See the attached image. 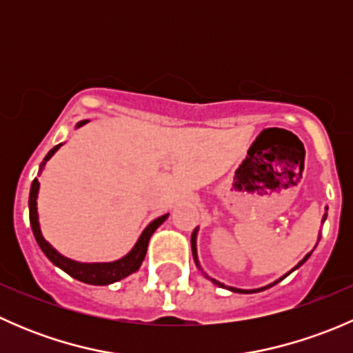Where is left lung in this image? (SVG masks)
Segmentation results:
<instances>
[{"instance_id":"obj_1","label":"left lung","mask_w":353,"mask_h":353,"mask_svg":"<svg viewBox=\"0 0 353 353\" xmlns=\"http://www.w3.org/2000/svg\"><path fill=\"white\" fill-rule=\"evenodd\" d=\"M326 210H328V208H326ZM326 215H328V213H325V216H323V222H325V220H326ZM196 236H198V227H196V229L193 230V234H191V249H193V258H194V263H196V266H198V268L201 270V266H199V261H198V252H196ZM309 256H311V252H307V254L304 256V259H302V261H299V265H297V266H294V268H292L290 272L285 273V275H283V276H280V279H279V280H275V282H273V283H270V285H266V287H261V288H252V290H243V288H236V287H225V285H223V283H220L219 280H215V279H212V276H208V275H206V273H203V275H205L206 279H210V280H212V282L215 283V285H219V287H223V288H229V290H232V292H237V294H256V292L266 290V288L273 287V285H275V283L282 282V280L285 279V276L290 275V273L294 272V270H297L299 266H301V265H304V263L307 261V258H309ZM201 272H203V270H201Z\"/></svg>"}]
</instances>
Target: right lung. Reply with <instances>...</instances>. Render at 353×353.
Wrapping results in <instances>:
<instances>
[{
  "mask_svg": "<svg viewBox=\"0 0 353 353\" xmlns=\"http://www.w3.org/2000/svg\"><path fill=\"white\" fill-rule=\"evenodd\" d=\"M85 123H87V121H80V123L77 124V128L83 126ZM59 147H61V143L56 145L54 148H51L49 154L44 157L41 167H39V176H41L42 170H44L46 162H48V160L58 152ZM37 194H39V181L37 177H35V179L32 181L30 196H28V215H30L32 232H34V237L35 241H37L39 248L42 249V252H44L46 256H48V259L52 263V265L61 268L63 272H66L68 275L73 276V279L80 280V282L83 283H88V285H109V283H114L117 282V280L126 279L128 275L137 272V270L141 266V263H143L145 254H147L148 241H150L152 234H154L155 230L165 222L167 216H169V213H165V215L159 216V219H155L154 222L148 223V227L141 232L140 239L137 241V244L133 245V249H131L126 256H123L121 259H116V261H110V263H80L59 254V252L56 251V249L52 248L44 237H42L41 225H39V215H37Z\"/></svg>",
  "mask_w": 353,
  "mask_h": 353,
  "instance_id": "obj_1",
  "label": "right lung"
}]
</instances>
